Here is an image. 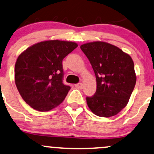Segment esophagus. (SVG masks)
Here are the masks:
<instances>
[{
	"label": "esophagus",
	"instance_id": "obj_1",
	"mask_svg": "<svg viewBox=\"0 0 154 154\" xmlns=\"http://www.w3.org/2000/svg\"><path fill=\"white\" fill-rule=\"evenodd\" d=\"M75 87L76 88H79V89H82V83H81V82H79V83H77V84H75Z\"/></svg>",
	"mask_w": 154,
	"mask_h": 154
}]
</instances>
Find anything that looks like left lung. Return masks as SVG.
Instances as JSON below:
<instances>
[{
  "label": "left lung",
  "instance_id": "8db88e82",
  "mask_svg": "<svg viewBox=\"0 0 154 154\" xmlns=\"http://www.w3.org/2000/svg\"><path fill=\"white\" fill-rule=\"evenodd\" d=\"M96 79L94 95L87 96L88 107L99 117L117 115L128 104L136 84L132 59L118 47L103 42L81 45Z\"/></svg>",
  "mask_w": 154,
  "mask_h": 154
}]
</instances>
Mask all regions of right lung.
Listing matches in <instances>:
<instances>
[{
  "label": "right lung",
  "instance_id": "obj_1",
  "mask_svg": "<svg viewBox=\"0 0 154 154\" xmlns=\"http://www.w3.org/2000/svg\"><path fill=\"white\" fill-rule=\"evenodd\" d=\"M77 45L51 40L28 47L15 63L14 78L17 90L28 105L45 112L59 105L70 90L63 82V58Z\"/></svg>",
  "mask_w": 154,
  "mask_h": 154
}]
</instances>
